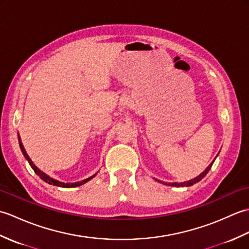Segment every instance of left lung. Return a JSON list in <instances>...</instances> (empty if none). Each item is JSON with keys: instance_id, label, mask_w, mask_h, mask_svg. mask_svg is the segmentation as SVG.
Wrapping results in <instances>:
<instances>
[{"instance_id": "left-lung-1", "label": "left lung", "mask_w": 249, "mask_h": 249, "mask_svg": "<svg viewBox=\"0 0 249 249\" xmlns=\"http://www.w3.org/2000/svg\"><path fill=\"white\" fill-rule=\"evenodd\" d=\"M213 162H214V160H213ZM213 162H211L210 165H209V167L205 169V170L201 173V174H199V176L197 177V178H193V179H189V181H186V182H183V183H165L166 185H168V186H176V187H188V186H193L194 184H196V183H198L199 181H201V179H202L206 174H208V172L210 171V169L212 168V165H213ZM157 182H160V183H163V182H161V181H158V179H156Z\"/></svg>"}]
</instances>
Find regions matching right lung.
I'll use <instances>...</instances> for the list:
<instances>
[{
    "label": "right lung",
    "instance_id": "add662e5",
    "mask_svg": "<svg viewBox=\"0 0 249 249\" xmlns=\"http://www.w3.org/2000/svg\"><path fill=\"white\" fill-rule=\"evenodd\" d=\"M18 139H19V145H20L21 152H22V154L24 155L25 160L29 161V163H30V166L32 167V169H33L34 172L37 174V176H39V178H40L41 179H43V181H45L46 183H48V184H50V185H54V186L65 187V188L77 187V186H80V185L86 184L87 182H89V179H92V178H93L97 174V173H95V174H93L92 177H89V178H86V179H82V181H80V182H75V183H64V182H60V181H57V179H54V178H50L49 176H47V174H46L45 172L40 171V169H38V168H37V167L34 165V162L31 160V158L29 157V155L26 154V151H25V149H24V146H23V144H22V142H21V140H20V136H19V134H18Z\"/></svg>",
    "mask_w": 249,
    "mask_h": 249
}]
</instances>
